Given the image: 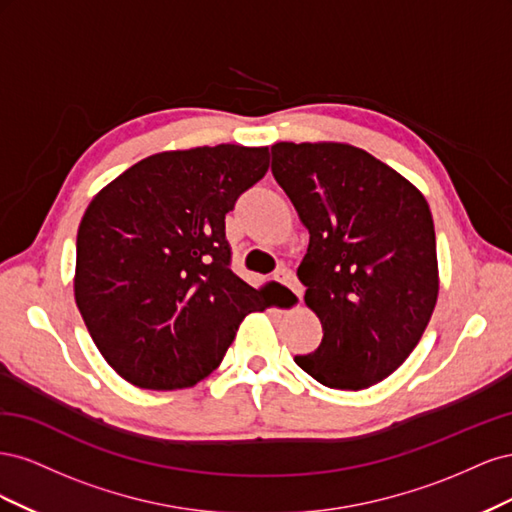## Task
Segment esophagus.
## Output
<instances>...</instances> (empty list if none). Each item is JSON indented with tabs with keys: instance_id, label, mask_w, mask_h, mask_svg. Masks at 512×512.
Instances as JSON below:
<instances>
[{
	"instance_id": "esophagus-1",
	"label": "esophagus",
	"mask_w": 512,
	"mask_h": 512,
	"mask_svg": "<svg viewBox=\"0 0 512 512\" xmlns=\"http://www.w3.org/2000/svg\"><path fill=\"white\" fill-rule=\"evenodd\" d=\"M275 282L284 284L286 288H290V290H292L294 294H297V297L301 299L303 288H301V284H299V280H297V275H294L290 269H282V271H277V273H275Z\"/></svg>"
}]
</instances>
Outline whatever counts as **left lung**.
<instances>
[{
  "label": "left lung",
  "mask_w": 512,
  "mask_h": 512,
  "mask_svg": "<svg viewBox=\"0 0 512 512\" xmlns=\"http://www.w3.org/2000/svg\"><path fill=\"white\" fill-rule=\"evenodd\" d=\"M271 156L275 181L309 230L297 275L324 333L294 363L329 389H369L408 359L438 301L427 200L348 143H275Z\"/></svg>",
  "instance_id": "8db88e82"
}]
</instances>
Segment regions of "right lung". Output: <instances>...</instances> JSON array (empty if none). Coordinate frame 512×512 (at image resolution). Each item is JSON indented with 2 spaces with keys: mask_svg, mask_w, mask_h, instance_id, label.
<instances>
[{
  "mask_svg": "<svg viewBox=\"0 0 512 512\" xmlns=\"http://www.w3.org/2000/svg\"><path fill=\"white\" fill-rule=\"evenodd\" d=\"M267 168L269 147L162 151L91 200L76 235L74 299L123 380L194 386L222 363L241 320L267 307L230 271L224 222Z\"/></svg>",
  "mask_w": 512,
  "mask_h": 512,
  "instance_id": "1",
  "label": "right lung"
}]
</instances>
